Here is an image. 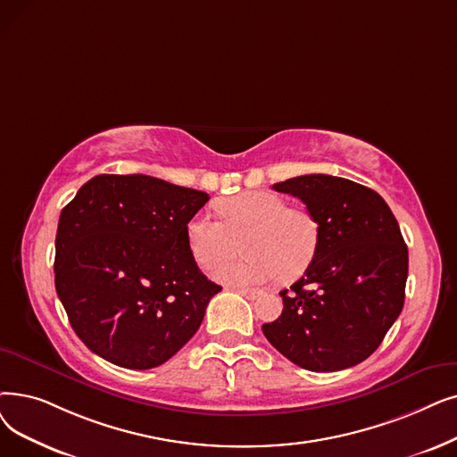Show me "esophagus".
<instances>
[{"label": "esophagus", "mask_w": 457, "mask_h": 457, "mask_svg": "<svg viewBox=\"0 0 457 457\" xmlns=\"http://www.w3.org/2000/svg\"><path fill=\"white\" fill-rule=\"evenodd\" d=\"M233 291H237L239 295L246 296L248 301H253V299H257V296L262 295V291H255V289H233Z\"/></svg>", "instance_id": "esophagus-1"}]
</instances>
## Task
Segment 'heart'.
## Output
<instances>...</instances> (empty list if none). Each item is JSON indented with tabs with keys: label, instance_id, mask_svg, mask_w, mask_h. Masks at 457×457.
Wrapping results in <instances>:
<instances>
[{
	"label": "heart",
	"instance_id": "b5f03b06",
	"mask_svg": "<svg viewBox=\"0 0 457 457\" xmlns=\"http://www.w3.org/2000/svg\"><path fill=\"white\" fill-rule=\"evenodd\" d=\"M220 218L197 212L187 228L188 248L197 265L214 269L243 248L246 257L222 265L216 280L229 286H260L293 280L312 263L320 246V224L303 207H289L282 195L250 190L218 204Z\"/></svg>",
	"mask_w": 457,
	"mask_h": 457
}]
</instances>
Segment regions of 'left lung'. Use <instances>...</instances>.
<instances>
[{
	"label": "left lung",
	"instance_id": "obj_1",
	"mask_svg": "<svg viewBox=\"0 0 457 457\" xmlns=\"http://www.w3.org/2000/svg\"><path fill=\"white\" fill-rule=\"evenodd\" d=\"M272 188L315 216L320 246L301 280L280 291L282 315L263 334L310 371L366 361L405 301L409 253L398 220L379 194L344 177L312 173Z\"/></svg>",
	"mask_w": 457,
	"mask_h": 457
}]
</instances>
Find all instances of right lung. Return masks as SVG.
Listing matches in <instances>:
<instances>
[{
	"label": "right lung",
	"mask_w": 457,
	"mask_h": 457,
	"mask_svg": "<svg viewBox=\"0 0 457 457\" xmlns=\"http://www.w3.org/2000/svg\"><path fill=\"white\" fill-rule=\"evenodd\" d=\"M207 202L205 192L149 175H96L62 211L55 291L95 354L149 370L200 328L222 289L197 267L187 239Z\"/></svg>",
	"instance_id": "obj_1"
}]
</instances>
